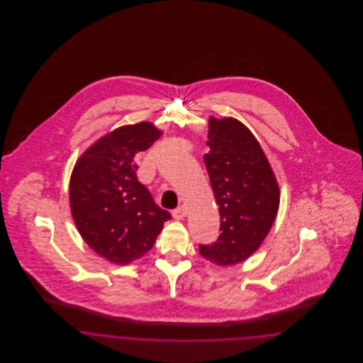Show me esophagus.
<instances>
[{"instance_id": "34e87169", "label": "esophagus", "mask_w": 363, "mask_h": 363, "mask_svg": "<svg viewBox=\"0 0 363 363\" xmlns=\"http://www.w3.org/2000/svg\"><path fill=\"white\" fill-rule=\"evenodd\" d=\"M186 215H188V208L185 206H181L173 211V218L177 220H182L184 218H186Z\"/></svg>"}]
</instances>
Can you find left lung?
Returning <instances> with one entry per match:
<instances>
[{
	"label": "left lung",
	"instance_id": "obj_1",
	"mask_svg": "<svg viewBox=\"0 0 363 363\" xmlns=\"http://www.w3.org/2000/svg\"><path fill=\"white\" fill-rule=\"evenodd\" d=\"M209 152L204 155L220 215V235L200 245V255L219 267L249 259L277 219L280 189L257 138L241 121L208 120Z\"/></svg>",
	"mask_w": 363,
	"mask_h": 363
}]
</instances>
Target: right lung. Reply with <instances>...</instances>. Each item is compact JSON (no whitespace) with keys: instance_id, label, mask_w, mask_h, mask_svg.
<instances>
[{"instance_id":"add662e5","label":"right lung","mask_w":363,"mask_h":363,"mask_svg":"<svg viewBox=\"0 0 363 363\" xmlns=\"http://www.w3.org/2000/svg\"><path fill=\"white\" fill-rule=\"evenodd\" d=\"M162 135L152 122L123 125L96 140L73 167L72 218L86 245L108 262L141 259L172 218L136 177L135 156Z\"/></svg>"}]
</instances>
